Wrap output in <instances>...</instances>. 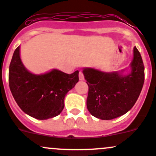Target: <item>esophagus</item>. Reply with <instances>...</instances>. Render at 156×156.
<instances>
[{"mask_svg": "<svg viewBox=\"0 0 156 156\" xmlns=\"http://www.w3.org/2000/svg\"><path fill=\"white\" fill-rule=\"evenodd\" d=\"M84 79V74H83L81 72H79V80H80V81H83Z\"/></svg>", "mask_w": 156, "mask_h": 156, "instance_id": "1", "label": "esophagus"}]
</instances>
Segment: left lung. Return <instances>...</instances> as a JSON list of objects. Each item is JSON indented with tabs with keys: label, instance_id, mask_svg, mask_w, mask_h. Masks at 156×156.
Wrapping results in <instances>:
<instances>
[{
	"label": "left lung",
	"instance_id": "1",
	"mask_svg": "<svg viewBox=\"0 0 156 156\" xmlns=\"http://www.w3.org/2000/svg\"><path fill=\"white\" fill-rule=\"evenodd\" d=\"M130 71L106 72L84 68L83 74L89 87L87 108L91 115L102 120H111L127 113L137 100L144 83L142 57L133 48Z\"/></svg>",
	"mask_w": 156,
	"mask_h": 156
}]
</instances>
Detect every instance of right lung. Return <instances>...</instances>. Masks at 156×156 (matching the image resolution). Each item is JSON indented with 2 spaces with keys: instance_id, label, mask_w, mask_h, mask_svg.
<instances>
[{
  "instance_id": "obj_1",
  "label": "right lung",
  "mask_w": 156,
  "mask_h": 156,
  "mask_svg": "<svg viewBox=\"0 0 156 156\" xmlns=\"http://www.w3.org/2000/svg\"><path fill=\"white\" fill-rule=\"evenodd\" d=\"M78 71L69 74L53 69L44 74L31 73L15 50L9 69V85L20 108L31 117L46 120L57 116L64 108L67 93L78 83Z\"/></svg>"
}]
</instances>
